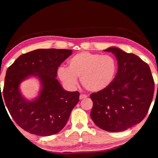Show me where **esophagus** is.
Listing matches in <instances>:
<instances>
[{"mask_svg": "<svg viewBox=\"0 0 158 158\" xmlns=\"http://www.w3.org/2000/svg\"><path fill=\"white\" fill-rule=\"evenodd\" d=\"M87 98V96L85 94H80L79 96V99L80 100H82V99H84Z\"/></svg>", "mask_w": 158, "mask_h": 158, "instance_id": "obj_1", "label": "esophagus"}]
</instances>
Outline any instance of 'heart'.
I'll return each instance as SVG.
<instances>
[{"label": "heart", "instance_id": "1", "mask_svg": "<svg viewBox=\"0 0 158 158\" xmlns=\"http://www.w3.org/2000/svg\"><path fill=\"white\" fill-rule=\"evenodd\" d=\"M69 68L60 67L59 79L66 87L73 88L80 77L82 85L91 92L102 91L115 79L118 64L111 55L81 52L77 53L68 61Z\"/></svg>", "mask_w": 158, "mask_h": 158}]
</instances>
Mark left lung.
I'll return each mask as SVG.
<instances>
[{
  "label": "left lung",
  "instance_id": "obj_1",
  "mask_svg": "<svg viewBox=\"0 0 158 158\" xmlns=\"http://www.w3.org/2000/svg\"><path fill=\"white\" fill-rule=\"evenodd\" d=\"M104 51L115 56L118 69L108 88L90 95V116L100 128L122 132L140 123L148 113L154 93L153 78L148 64L139 56L114 47Z\"/></svg>",
  "mask_w": 158,
  "mask_h": 158
}]
</instances>
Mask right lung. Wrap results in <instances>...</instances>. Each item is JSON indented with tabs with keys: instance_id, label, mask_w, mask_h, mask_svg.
<instances>
[{
	"instance_id": "right-lung-1",
	"label": "right lung",
	"mask_w": 158,
	"mask_h": 158,
	"mask_svg": "<svg viewBox=\"0 0 158 158\" xmlns=\"http://www.w3.org/2000/svg\"><path fill=\"white\" fill-rule=\"evenodd\" d=\"M72 52L36 49L18 57L6 70L0 99L2 95L12 118L26 132L47 136L65 126L79 102V92L64 89L56 77L58 68ZM30 76L38 78L41 84L39 96L32 101L26 99L19 89L20 83Z\"/></svg>"
}]
</instances>
